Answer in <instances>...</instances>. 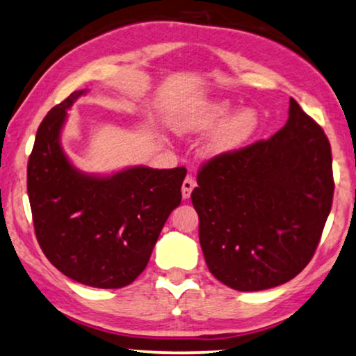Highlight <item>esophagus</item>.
<instances>
[{"label":"esophagus","mask_w":356,"mask_h":356,"mask_svg":"<svg viewBox=\"0 0 356 356\" xmlns=\"http://www.w3.org/2000/svg\"><path fill=\"white\" fill-rule=\"evenodd\" d=\"M195 185H197V182H195V179L192 176L185 177L184 184H182V197L184 198H188L190 195H192V190L195 188Z\"/></svg>","instance_id":"obj_1"}]
</instances>
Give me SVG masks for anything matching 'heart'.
Returning <instances> with one entry per match:
<instances>
[{
	"instance_id": "b5f03b06",
	"label": "heart",
	"mask_w": 356,
	"mask_h": 356,
	"mask_svg": "<svg viewBox=\"0 0 356 356\" xmlns=\"http://www.w3.org/2000/svg\"><path fill=\"white\" fill-rule=\"evenodd\" d=\"M234 111V104L229 102H209L198 106L182 121L185 130H209L218 127L209 140L208 149L211 153H227L247 142L258 129V114L252 108Z\"/></svg>"
}]
</instances>
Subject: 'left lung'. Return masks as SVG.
Here are the masks:
<instances>
[{
  "label": "left lung",
  "mask_w": 356,
  "mask_h": 356,
  "mask_svg": "<svg viewBox=\"0 0 356 356\" xmlns=\"http://www.w3.org/2000/svg\"><path fill=\"white\" fill-rule=\"evenodd\" d=\"M192 203L208 269L240 292L289 282L312 261L332 207L330 143L290 98L289 121L268 140L200 168Z\"/></svg>",
  "instance_id": "obj_1"
}]
</instances>
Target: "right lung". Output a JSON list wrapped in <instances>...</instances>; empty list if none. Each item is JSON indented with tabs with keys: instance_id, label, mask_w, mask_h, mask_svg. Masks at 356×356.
I'll use <instances>...</instances> for the list:
<instances>
[{
	"instance_id": "add662e5",
	"label": "right lung",
	"mask_w": 356,
	"mask_h": 356,
	"mask_svg": "<svg viewBox=\"0 0 356 356\" xmlns=\"http://www.w3.org/2000/svg\"><path fill=\"white\" fill-rule=\"evenodd\" d=\"M74 92L40 124L27 164V193L40 248L64 276L98 289L137 279L182 200L185 168H130L108 177L77 171L59 135Z\"/></svg>"
}]
</instances>
